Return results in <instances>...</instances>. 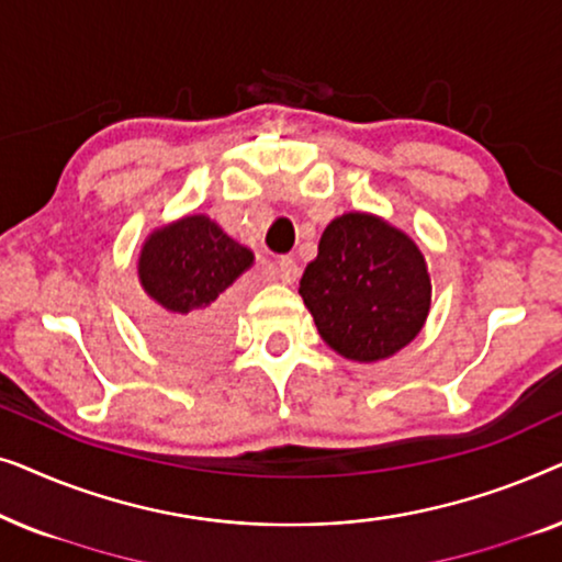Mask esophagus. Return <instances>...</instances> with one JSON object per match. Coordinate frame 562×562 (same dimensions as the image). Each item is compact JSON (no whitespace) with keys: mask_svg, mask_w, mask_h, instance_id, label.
Wrapping results in <instances>:
<instances>
[{"mask_svg":"<svg viewBox=\"0 0 562 562\" xmlns=\"http://www.w3.org/2000/svg\"><path fill=\"white\" fill-rule=\"evenodd\" d=\"M276 268H279V276L283 283H294L299 279V263L294 258L281 256L279 260H276Z\"/></svg>","mask_w":562,"mask_h":562,"instance_id":"esophagus-1","label":"esophagus"}]
</instances>
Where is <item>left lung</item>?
Listing matches in <instances>:
<instances>
[{
	"label": "left lung",
	"instance_id": "1",
	"mask_svg": "<svg viewBox=\"0 0 562 562\" xmlns=\"http://www.w3.org/2000/svg\"><path fill=\"white\" fill-rule=\"evenodd\" d=\"M299 294L329 348L375 363L425 327L432 283L409 235L375 214L348 212L325 227Z\"/></svg>",
	"mask_w": 562,
	"mask_h": 562
}]
</instances>
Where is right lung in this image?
<instances>
[{
	"mask_svg": "<svg viewBox=\"0 0 562 562\" xmlns=\"http://www.w3.org/2000/svg\"><path fill=\"white\" fill-rule=\"evenodd\" d=\"M250 266L252 250L206 214L153 229L137 258V279L153 302V340L181 358L214 356L233 327V283Z\"/></svg>",
	"mask_w": 562,
	"mask_h": 562,
	"instance_id": "1",
	"label": "right lung"
}]
</instances>
